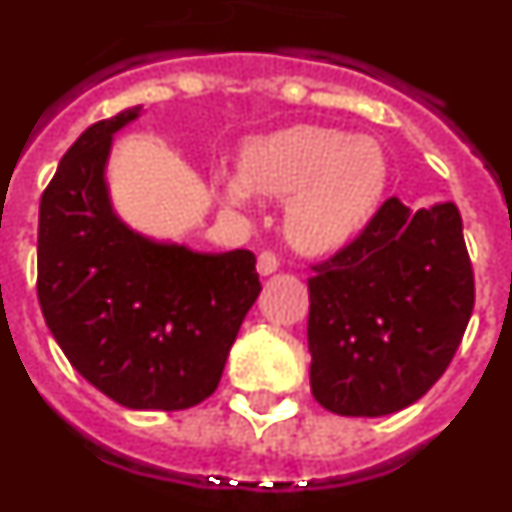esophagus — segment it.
<instances>
[{
  "label": "esophagus",
  "instance_id": "obj_1",
  "mask_svg": "<svg viewBox=\"0 0 512 512\" xmlns=\"http://www.w3.org/2000/svg\"><path fill=\"white\" fill-rule=\"evenodd\" d=\"M279 269V256L274 251H264L259 256V274L261 277H269L274 271Z\"/></svg>",
  "mask_w": 512,
  "mask_h": 512
}]
</instances>
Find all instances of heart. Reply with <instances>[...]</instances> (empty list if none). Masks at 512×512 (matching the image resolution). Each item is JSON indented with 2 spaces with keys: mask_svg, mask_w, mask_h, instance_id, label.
<instances>
[{
  "mask_svg": "<svg viewBox=\"0 0 512 512\" xmlns=\"http://www.w3.org/2000/svg\"><path fill=\"white\" fill-rule=\"evenodd\" d=\"M220 187L230 205H248L253 192L289 200L292 243L305 253H330L372 220L387 187V156L372 138L297 125L253 140L243 176H223Z\"/></svg>",
  "mask_w": 512,
  "mask_h": 512,
  "instance_id": "b5f03b06",
  "label": "heart"
}]
</instances>
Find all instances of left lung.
I'll use <instances>...</instances> for the list:
<instances>
[{"label": "left lung", "mask_w": 512, "mask_h": 512, "mask_svg": "<svg viewBox=\"0 0 512 512\" xmlns=\"http://www.w3.org/2000/svg\"><path fill=\"white\" fill-rule=\"evenodd\" d=\"M310 387L325 410L379 418L431 390L474 310V271L454 202H384L354 241L312 266Z\"/></svg>", "instance_id": "1"}]
</instances>
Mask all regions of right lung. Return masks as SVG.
<instances>
[{
    "label": "right lung",
    "mask_w": 512,
    "mask_h": 512,
    "mask_svg": "<svg viewBox=\"0 0 512 512\" xmlns=\"http://www.w3.org/2000/svg\"><path fill=\"white\" fill-rule=\"evenodd\" d=\"M140 107L94 122L40 197L38 300L66 359L130 410H187L212 395L261 292L251 251L197 253L133 233L104 164Z\"/></svg>",
    "instance_id": "obj_1"
}]
</instances>
